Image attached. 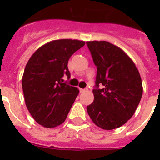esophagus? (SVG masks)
Returning <instances> with one entry per match:
<instances>
[{
	"mask_svg": "<svg viewBox=\"0 0 160 160\" xmlns=\"http://www.w3.org/2000/svg\"><path fill=\"white\" fill-rule=\"evenodd\" d=\"M86 90H87V89H80V93L85 92Z\"/></svg>",
	"mask_w": 160,
	"mask_h": 160,
	"instance_id": "esophagus-1",
	"label": "esophagus"
}]
</instances>
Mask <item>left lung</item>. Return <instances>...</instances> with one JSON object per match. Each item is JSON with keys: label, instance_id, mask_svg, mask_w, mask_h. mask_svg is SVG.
I'll list each match as a JSON object with an SVG mask.
<instances>
[{"label": "left lung", "instance_id": "8db88e82", "mask_svg": "<svg viewBox=\"0 0 160 160\" xmlns=\"http://www.w3.org/2000/svg\"><path fill=\"white\" fill-rule=\"evenodd\" d=\"M86 45L97 66L94 102L87 106L88 114L101 129H116L134 115L139 105L141 77L134 61L118 46L105 41Z\"/></svg>", "mask_w": 160, "mask_h": 160}]
</instances>
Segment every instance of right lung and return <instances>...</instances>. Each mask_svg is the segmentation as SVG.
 Masks as SVG:
<instances>
[{"label":"right lung","mask_w":160,"mask_h":160,"mask_svg":"<svg viewBox=\"0 0 160 160\" xmlns=\"http://www.w3.org/2000/svg\"><path fill=\"white\" fill-rule=\"evenodd\" d=\"M85 41L55 40L37 49L26 64L22 76L25 102L30 114L45 128L64 123L79 90L64 83L70 79L68 60Z\"/></svg>","instance_id":"obj_1"}]
</instances>
